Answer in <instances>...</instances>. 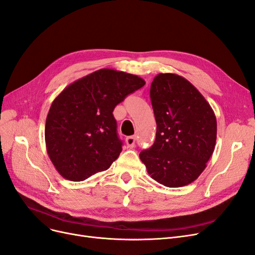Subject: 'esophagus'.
<instances>
[{
    "label": "esophagus",
    "mask_w": 255,
    "mask_h": 255,
    "mask_svg": "<svg viewBox=\"0 0 255 255\" xmlns=\"http://www.w3.org/2000/svg\"><path fill=\"white\" fill-rule=\"evenodd\" d=\"M135 141H136L135 136H128V137H127L126 142H127V145H128V147H129V148H133V147L135 146Z\"/></svg>",
    "instance_id": "1"
}]
</instances>
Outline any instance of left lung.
Instances as JSON below:
<instances>
[{
    "label": "left lung",
    "mask_w": 255,
    "mask_h": 255,
    "mask_svg": "<svg viewBox=\"0 0 255 255\" xmlns=\"http://www.w3.org/2000/svg\"><path fill=\"white\" fill-rule=\"evenodd\" d=\"M156 140L139 157L148 175L167 187L197 180L216 146L217 118L198 89L174 73H160L150 85Z\"/></svg>",
    "instance_id": "8db88e82"
}]
</instances>
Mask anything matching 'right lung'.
I'll list each match as a JSON object with an SVG mask.
<instances>
[{
    "label": "right lung",
    "instance_id": "add662e5",
    "mask_svg": "<svg viewBox=\"0 0 255 255\" xmlns=\"http://www.w3.org/2000/svg\"><path fill=\"white\" fill-rule=\"evenodd\" d=\"M144 85L137 75L100 69L62 91L45 127L48 156L60 176L84 181L111 166L122 150L113 111Z\"/></svg>",
    "mask_w": 255,
    "mask_h": 255
}]
</instances>
